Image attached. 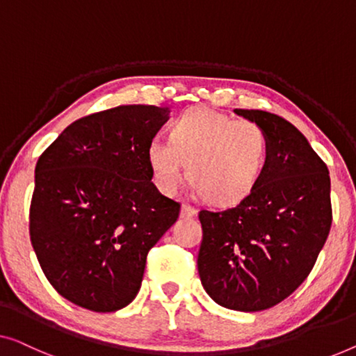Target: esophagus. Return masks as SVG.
Here are the masks:
<instances>
[{"mask_svg":"<svg viewBox=\"0 0 356 356\" xmlns=\"http://www.w3.org/2000/svg\"><path fill=\"white\" fill-rule=\"evenodd\" d=\"M197 213V210H195L193 205L189 204H183L181 205V218H193Z\"/></svg>","mask_w":356,"mask_h":356,"instance_id":"esophagus-1","label":"esophagus"}]
</instances>
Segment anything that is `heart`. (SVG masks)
<instances>
[{
	"label": "heart",
	"instance_id": "1",
	"mask_svg": "<svg viewBox=\"0 0 356 356\" xmlns=\"http://www.w3.org/2000/svg\"><path fill=\"white\" fill-rule=\"evenodd\" d=\"M270 140L259 123L236 120L199 106L173 122L170 140L156 136L147 144V162L156 186L172 194L183 178L212 204L231 205L245 199L264 177Z\"/></svg>",
	"mask_w": 356,
	"mask_h": 356
}]
</instances>
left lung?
I'll return each mask as SVG.
<instances>
[{"mask_svg":"<svg viewBox=\"0 0 356 356\" xmlns=\"http://www.w3.org/2000/svg\"><path fill=\"white\" fill-rule=\"evenodd\" d=\"M234 112L264 128L270 156L238 205L199 212L197 270L218 305L260 312L289 297L315 266L332 223L331 178L292 123L265 111Z\"/></svg>","mask_w":356,"mask_h":356,"instance_id":"1","label":"left lung"}]
</instances>
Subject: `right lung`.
Wrapping results in <instances>:
<instances>
[{
	"instance_id": "obj_1",
	"label": "right lung",
	"mask_w": 356,
	"mask_h": 356,
	"mask_svg": "<svg viewBox=\"0 0 356 356\" xmlns=\"http://www.w3.org/2000/svg\"><path fill=\"white\" fill-rule=\"evenodd\" d=\"M168 109L118 106L72 123L41 154L30 204V241L51 286L97 313L136 297L149 250L179 205L159 193L147 144Z\"/></svg>"
}]
</instances>
